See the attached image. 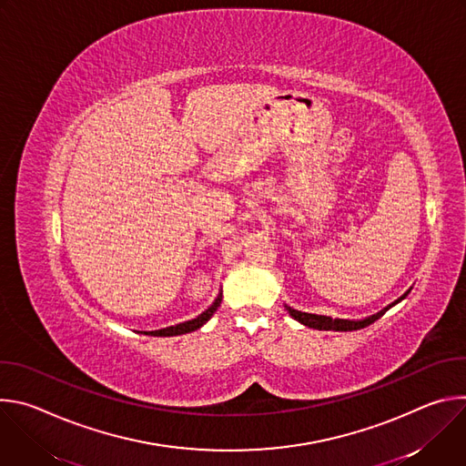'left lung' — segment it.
I'll return each instance as SVG.
<instances>
[{"label": "left lung", "instance_id": "obj_1", "mask_svg": "<svg viewBox=\"0 0 466 466\" xmlns=\"http://www.w3.org/2000/svg\"><path fill=\"white\" fill-rule=\"evenodd\" d=\"M410 293V291H408ZM408 293L404 297H400L398 300H394L392 304H389L385 309L378 311L376 315H370L363 320H347V319H331V317H326V315H315V313H304V311H297L289 306L288 311L293 319H297L299 322H302L304 326H309V328H315V329H336V331H352V329H360V328H365L369 324H372L374 320H378L389 308H392L394 304H398L400 300H404L408 297Z\"/></svg>", "mask_w": 466, "mask_h": 466}]
</instances>
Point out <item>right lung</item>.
Listing matches in <instances>:
<instances>
[{
    "mask_svg": "<svg viewBox=\"0 0 466 466\" xmlns=\"http://www.w3.org/2000/svg\"><path fill=\"white\" fill-rule=\"evenodd\" d=\"M219 304H221V297H218L216 302H214L207 311H203L201 315H198L197 319L180 322V324H177V326L155 329V331H144V334H147V336H157V338H169V336H182V334H187V331H195L197 328H201V326L216 313V309H218Z\"/></svg>",
    "mask_w": 466,
    "mask_h": 466,
    "instance_id": "1",
    "label": "right lung"
}]
</instances>
